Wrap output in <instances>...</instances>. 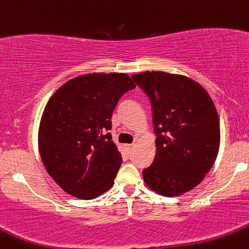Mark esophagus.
I'll list each match as a JSON object with an SVG mask.
<instances>
[{"label":"esophagus","instance_id":"obj_1","mask_svg":"<svg viewBox=\"0 0 249 249\" xmlns=\"http://www.w3.org/2000/svg\"><path fill=\"white\" fill-rule=\"evenodd\" d=\"M124 149L127 153H131V151L134 149V144H124Z\"/></svg>","mask_w":249,"mask_h":249}]
</instances>
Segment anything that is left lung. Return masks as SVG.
<instances>
[{
  "label": "left lung",
  "instance_id": "1",
  "mask_svg": "<svg viewBox=\"0 0 249 249\" xmlns=\"http://www.w3.org/2000/svg\"><path fill=\"white\" fill-rule=\"evenodd\" d=\"M148 97L156 157L142 170L157 194L178 196L196 187L211 170L220 144V123L207 91L182 75L146 71L131 76Z\"/></svg>",
  "mask_w": 249,
  "mask_h": 249
}]
</instances>
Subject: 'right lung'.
I'll use <instances>...</instances> for the list:
<instances>
[{
  "label": "right lung",
  "instance_id": "right-lung-1",
  "mask_svg": "<svg viewBox=\"0 0 249 249\" xmlns=\"http://www.w3.org/2000/svg\"><path fill=\"white\" fill-rule=\"evenodd\" d=\"M132 89L126 74H88L60 86L48 101L38 149L47 173L67 194L93 199L113 186L123 159L109 132L112 114Z\"/></svg>",
  "mask_w": 249,
  "mask_h": 249
}]
</instances>
